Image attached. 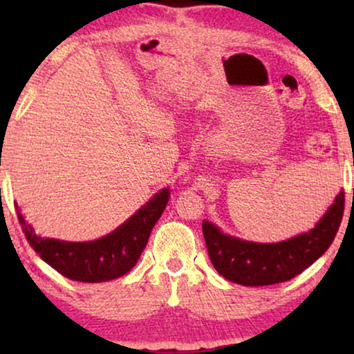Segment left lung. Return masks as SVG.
Listing matches in <instances>:
<instances>
[{
  "mask_svg": "<svg viewBox=\"0 0 354 354\" xmlns=\"http://www.w3.org/2000/svg\"><path fill=\"white\" fill-rule=\"evenodd\" d=\"M345 207L340 192L314 229L279 243H256L227 235L203 221V235L214 269L222 277L245 287L287 282L326 253L335 239Z\"/></svg>",
  "mask_w": 354,
  "mask_h": 354,
  "instance_id": "1",
  "label": "left lung"
}]
</instances>
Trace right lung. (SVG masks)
<instances>
[{"mask_svg": "<svg viewBox=\"0 0 354 354\" xmlns=\"http://www.w3.org/2000/svg\"><path fill=\"white\" fill-rule=\"evenodd\" d=\"M169 196V188H162L122 225L93 241H64L37 235L16 207L27 241L46 264L71 280L98 283L122 277L137 264Z\"/></svg>", "mask_w": 354, "mask_h": 354, "instance_id": "add662e5", "label": "right lung"}]
</instances>
